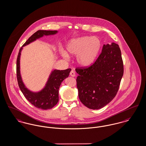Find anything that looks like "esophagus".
Masks as SVG:
<instances>
[{"label":"esophagus","instance_id":"34e87169","mask_svg":"<svg viewBox=\"0 0 146 146\" xmlns=\"http://www.w3.org/2000/svg\"><path fill=\"white\" fill-rule=\"evenodd\" d=\"M70 76L72 77L75 76V71L74 70H71L70 72Z\"/></svg>","mask_w":146,"mask_h":146}]
</instances>
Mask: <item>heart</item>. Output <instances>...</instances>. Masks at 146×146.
I'll return each mask as SVG.
<instances>
[{
  "label": "heart",
  "instance_id": "1",
  "mask_svg": "<svg viewBox=\"0 0 146 146\" xmlns=\"http://www.w3.org/2000/svg\"><path fill=\"white\" fill-rule=\"evenodd\" d=\"M101 41L97 37L84 36L70 40L66 49L70 55H76L77 63L84 67L90 66L97 59L101 48ZM64 50L62 55L68 58L69 55Z\"/></svg>",
  "mask_w": 146,
  "mask_h": 146
}]
</instances>
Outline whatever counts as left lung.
Wrapping results in <instances>:
<instances>
[{
  "label": "left lung",
  "instance_id": "obj_1",
  "mask_svg": "<svg viewBox=\"0 0 146 146\" xmlns=\"http://www.w3.org/2000/svg\"><path fill=\"white\" fill-rule=\"evenodd\" d=\"M80 101L86 107L99 109L114 99L123 74L121 53L118 44H104L97 59L88 68L76 69Z\"/></svg>",
  "mask_w": 146,
  "mask_h": 146
}]
</instances>
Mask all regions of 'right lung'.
Masks as SVG:
<instances>
[{"instance_id":"obj_1","label":"right lung","mask_w":146,"mask_h":146,"mask_svg":"<svg viewBox=\"0 0 146 146\" xmlns=\"http://www.w3.org/2000/svg\"><path fill=\"white\" fill-rule=\"evenodd\" d=\"M57 31L38 30L33 34L20 49L16 61V75L19 86L25 97L35 107L46 110L50 109L58 103L59 101V89L62 82L69 75L71 69L59 70H54L52 71L46 82V86L40 91L32 92L28 90L22 80L20 70V59L23 47L29 44L37 39L43 36L55 35Z\"/></svg>"}]
</instances>
